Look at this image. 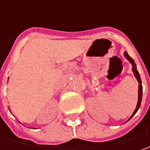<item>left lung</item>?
<instances>
[{
    "instance_id": "8db88e82",
    "label": "left lung",
    "mask_w": 150,
    "mask_h": 150,
    "mask_svg": "<svg viewBox=\"0 0 150 150\" xmlns=\"http://www.w3.org/2000/svg\"><path fill=\"white\" fill-rule=\"evenodd\" d=\"M124 56H125V57L128 59V60L130 62L132 63V65H133V72H134V76H135V78H137V80H138V82H139V100H138V103H137V107H136L135 110H134V113L132 114V116L130 117V118H132L134 114L136 113V112L139 110V107H140V104H141V101H142V93H143V87H142V83H141V78H140V76H139V73L138 72V70H137V68H136V65L135 63H134V61L133 60V58L129 56L128 54V52H124ZM129 118V119H130Z\"/></svg>"
}]
</instances>
